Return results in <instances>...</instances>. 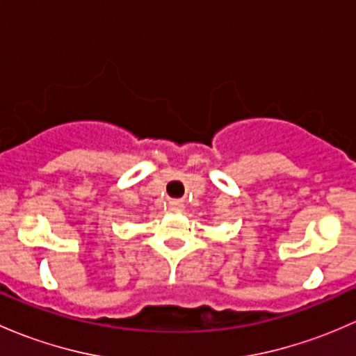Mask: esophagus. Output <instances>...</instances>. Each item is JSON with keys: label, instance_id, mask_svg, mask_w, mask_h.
I'll list each match as a JSON object with an SVG mask.
<instances>
[{"label": "esophagus", "instance_id": "1", "mask_svg": "<svg viewBox=\"0 0 356 356\" xmlns=\"http://www.w3.org/2000/svg\"><path fill=\"white\" fill-rule=\"evenodd\" d=\"M170 208H172V210H174V211H182V208H184V204H182L181 201H172Z\"/></svg>", "mask_w": 356, "mask_h": 356}]
</instances>
